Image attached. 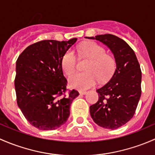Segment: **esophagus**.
<instances>
[{"label":"esophagus","instance_id":"esophagus-1","mask_svg":"<svg viewBox=\"0 0 155 155\" xmlns=\"http://www.w3.org/2000/svg\"><path fill=\"white\" fill-rule=\"evenodd\" d=\"M79 93L80 95H86V94H87V92H86V91H80Z\"/></svg>","mask_w":155,"mask_h":155}]
</instances>
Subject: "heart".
Listing matches in <instances>:
<instances>
[{"label": "heart", "mask_w": 155, "mask_h": 155, "mask_svg": "<svg viewBox=\"0 0 155 155\" xmlns=\"http://www.w3.org/2000/svg\"><path fill=\"white\" fill-rule=\"evenodd\" d=\"M78 51L82 57L89 58L85 66L84 72L77 73L69 79L71 88L85 90L94 87L98 81L109 79L115 69V60L106 54L102 46L94 42L83 43L78 48ZM62 68L66 75L71 76L77 68V58L72 50H68L63 54L61 61Z\"/></svg>", "instance_id": "1"}]
</instances>
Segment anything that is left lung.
<instances>
[{"label": "left lung", "instance_id": "8db88e82", "mask_svg": "<svg viewBox=\"0 0 155 155\" xmlns=\"http://www.w3.org/2000/svg\"><path fill=\"white\" fill-rule=\"evenodd\" d=\"M96 39L112 51L116 67L112 78L98 89V101L89 107L94 122L104 128H118L133 118L141 96L142 72L133 49L112 34L98 35Z\"/></svg>", "mask_w": 155, "mask_h": 155}]
</instances>
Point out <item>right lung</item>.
I'll return each instance as SVG.
<instances>
[{"label": "right lung", "mask_w": 155, "mask_h": 155, "mask_svg": "<svg viewBox=\"0 0 155 155\" xmlns=\"http://www.w3.org/2000/svg\"><path fill=\"white\" fill-rule=\"evenodd\" d=\"M77 39L36 42L17 60V104L27 120L39 130H55L66 123L71 104L79 95L74 89L65 95L67 80L61 65L63 54Z\"/></svg>", "instance_id": "obj_1"}]
</instances>
